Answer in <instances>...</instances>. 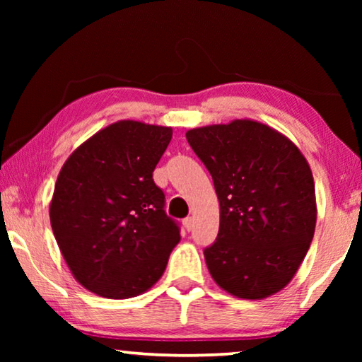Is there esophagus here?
<instances>
[{
  "instance_id": "esophagus-1",
  "label": "esophagus",
  "mask_w": 362,
  "mask_h": 362,
  "mask_svg": "<svg viewBox=\"0 0 362 362\" xmlns=\"http://www.w3.org/2000/svg\"><path fill=\"white\" fill-rule=\"evenodd\" d=\"M183 226H185L187 231H189V230L193 228V220H192V217H187L185 220H183Z\"/></svg>"
}]
</instances>
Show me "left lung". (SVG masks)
I'll use <instances>...</instances> for the list:
<instances>
[{"instance_id": "8db88e82", "label": "left lung", "mask_w": 362, "mask_h": 362, "mask_svg": "<svg viewBox=\"0 0 362 362\" xmlns=\"http://www.w3.org/2000/svg\"><path fill=\"white\" fill-rule=\"evenodd\" d=\"M187 140L211 173L220 204L217 240L204 249L212 279L244 300L284 289L315 235L306 158L284 134L247 118L194 127Z\"/></svg>"}]
</instances>
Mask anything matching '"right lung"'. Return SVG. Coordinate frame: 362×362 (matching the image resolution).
I'll return each mask as SVG.
<instances>
[{
    "label": "right lung",
    "mask_w": 362,
    "mask_h": 362,
    "mask_svg": "<svg viewBox=\"0 0 362 362\" xmlns=\"http://www.w3.org/2000/svg\"><path fill=\"white\" fill-rule=\"evenodd\" d=\"M173 127L121 119L89 137L66 158L49 218L70 272L105 298H131L155 286L180 241L164 212L153 170Z\"/></svg>",
    "instance_id": "1"
}]
</instances>
